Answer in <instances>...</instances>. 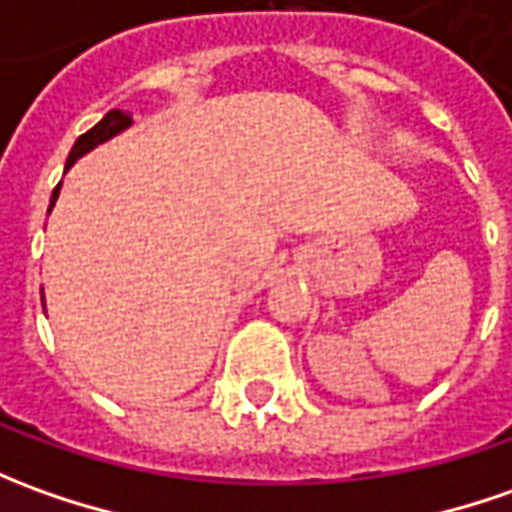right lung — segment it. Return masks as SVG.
Masks as SVG:
<instances>
[{"mask_svg": "<svg viewBox=\"0 0 512 512\" xmlns=\"http://www.w3.org/2000/svg\"><path fill=\"white\" fill-rule=\"evenodd\" d=\"M131 125V114L128 111H120V109H111L100 123L95 125V128H89L86 134H81L78 137V142L72 145V151H69V159H66V168H72L75 165V159H81L83 154H89L95 145H100V142H106V139H111L114 134H120L123 128H128ZM58 190H61V184L52 190V201H50V210L52 204H55V198H58Z\"/></svg>", "mask_w": 512, "mask_h": 512, "instance_id": "1", "label": "right lung"}]
</instances>
